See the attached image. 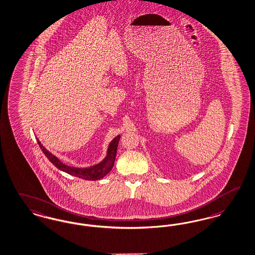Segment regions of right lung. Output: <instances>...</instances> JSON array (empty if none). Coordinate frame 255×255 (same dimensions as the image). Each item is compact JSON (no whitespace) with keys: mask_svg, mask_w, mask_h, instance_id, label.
<instances>
[{"mask_svg":"<svg viewBox=\"0 0 255 255\" xmlns=\"http://www.w3.org/2000/svg\"><path fill=\"white\" fill-rule=\"evenodd\" d=\"M120 138H121V135H118L115 137L113 140L111 141V143L109 144L108 149H107V155L103 162H101L100 164L95 165L93 167H88V168L69 167V166L63 164L59 159L55 157L50 151H48L47 149H45L43 145L37 138H36V141H37V144L39 145L40 149H42L45 155L47 156V158L49 159L51 161V163H53V165L58 169H60L64 172H67L70 175L76 176V177H79V178L85 179V180L97 181V180L104 178L106 174H108L114 166L115 158H116L117 149H118Z\"/></svg>","mask_w":255,"mask_h":255,"instance_id":"add662e5","label":"right lung"}]
</instances>
